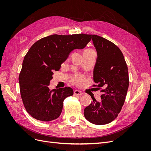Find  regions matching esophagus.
Wrapping results in <instances>:
<instances>
[{"label": "esophagus", "mask_w": 151, "mask_h": 151, "mask_svg": "<svg viewBox=\"0 0 151 151\" xmlns=\"http://www.w3.org/2000/svg\"><path fill=\"white\" fill-rule=\"evenodd\" d=\"M74 94H76V95H78V96H82V95H83V93L81 92L80 91L77 90V89H76V90L74 91Z\"/></svg>", "instance_id": "1"}]
</instances>
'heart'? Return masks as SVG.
Wrapping results in <instances>:
<instances>
[{
    "mask_svg": "<svg viewBox=\"0 0 151 151\" xmlns=\"http://www.w3.org/2000/svg\"><path fill=\"white\" fill-rule=\"evenodd\" d=\"M86 50H85V51H86ZM81 81H82V77L79 76L78 77H77V78L74 80V83L76 84H79Z\"/></svg>",
    "mask_w": 151,
    "mask_h": 151,
    "instance_id": "heart-1",
    "label": "heart"
}]
</instances>
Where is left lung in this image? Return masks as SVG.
Wrapping results in <instances>:
<instances>
[{"label":"left lung","mask_w":151,"mask_h":151,"mask_svg":"<svg viewBox=\"0 0 151 151\" xmlns=\"http://www.w3.org/2000/svg\"><path fill=\"white\" fill-rule=\"evenodd\" d=\"M97 52L93 80L98 89L102 88L101 101H92L84 109L87 120L105 125L117 117L124 104L129 85V72L120 48L106 39L91 35Z\"/></svg>","instance_id":"left-lung-1"}]
</instances>
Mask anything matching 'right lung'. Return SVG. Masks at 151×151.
Here are the masks:
<instances>
[{
	"mask_svg": "<svg viewBox=\"0 0 151 151\" xmlns=\"http://www.w3.org/2000/svg\"><path fill=\"white\" fill-rule=\"evenodd\" d=\"M91 40L90 35H52L35 43L25 55L19 83L21 98L26 111L36 120L57 119L62 111L63 100L72 96L70 87L53 89L48 86L53 70H60L70 53L83 49Z\"/></svg>",
	"mask_w": 151,
	"mask_h": 151,
	"instance_id": "1",
	"label": "right lung"
}]
</instances>
